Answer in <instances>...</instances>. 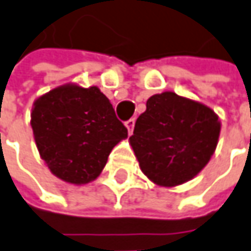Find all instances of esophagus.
I'll return each instance as SVG.
<instances>
[{
    "label": "esophagus",
    "mask_w": 251,
    "mask_h": 251,
    "mask_svg": "<svg viewBox=\"0 0 251 251\" xmlns=\"http://www.w3.org/2000/svg\"><path fill=\"white\" fill-rule=\"evenodd\" d=\"M125 126L127 127V132H129V134L132 133V132H133V127H134V119H133V118H130L129 121H126Z\"/></svg>",
    "instance_id": "34e87169"
}]
</instances>
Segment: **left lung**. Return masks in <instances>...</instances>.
<instances>
[{
	"mask_svg": "<svg viewBox=\"0 0 251 251\" xmlns=\"http://www.w3.org/2000/svg\"><path fill=\"white\" fill-rule=\"evenodd\" d=\"M220 132L218 115L210 107L164 91L147 100L129 143L146 176L155 185L175 187L208 164Z\"/></svg>",
	"mask_w": 251,
	"mask_h": 251,
	"instance_id": "8db88e82",
	"label": "left lung"
}]
</instances>
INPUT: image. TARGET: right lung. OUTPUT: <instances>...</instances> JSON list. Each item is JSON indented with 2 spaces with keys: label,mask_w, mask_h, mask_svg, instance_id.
<instances>
[{
  "label": "right lung",
  "mask_w": 251,
  "mask_h": 251,
  "mask_svg": "<svg viewBox=\"0 0 251 251\" xmlns=\"http://www.w3.org/2000/svg\"><path fill=\"white\" fill-rule=\"evenodd\" d=\"M30 125L40 157L71 185L97 179L127 129L97 86H58L33 102Z\"/></svg>",
  "instance_id": "right-lung-1"
}]
</instances>
